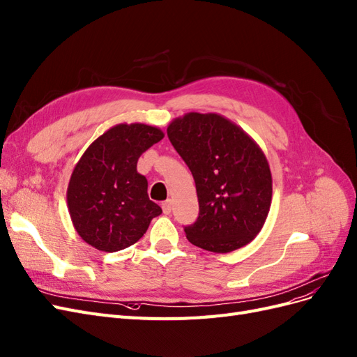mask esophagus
<instances>
[{"label":"esophagus","instance_id":"obj_1","mask_svg":"<svg viewBox=\"0 0 357 357\" xmlns=\"http://www.w3.org/2000/svg\"><path fill=\"white\" fill-rule=\"evenodd\" d=\"M162 209H163L165 215H169L172 212V200L170 199H167L166 202L162 203Z\"/></svg>","mask_w":357,"mask_h":357}]
</instances>
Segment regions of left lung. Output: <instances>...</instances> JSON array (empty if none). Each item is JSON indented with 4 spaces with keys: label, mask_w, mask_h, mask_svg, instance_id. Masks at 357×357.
Instances as JSON below:
<instances>
[{
    "label": "left lung",
    "mask_w": 357,
    "mask_h": 357,
    "mask_svg": "<svg viewBox=\"0 0 357 357\" xmlns=\"http://www.w3.org/2000/svg\"><path fill=\"white\" fill-rule=\"evenodd\" d=\"M167 136L190 167L199 218L185 227L194 246L227 254L246 246L266 222L271 170L259 145L221 114L188 112L167 126Z\"/></svg>",
    "instance_id": "obj_1"
}]
</instances>
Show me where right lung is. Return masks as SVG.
Listing matches in <instances>:
<instances>
[{"label": "right lung", "instance_id": "right-lung-1", "mask_svg": "<svg viewBox=\"0 0 357 357\" xmlns=\"http://www.w3.org/2000/svg\"><path fill=\"white\" fill-rule=\"evenodd\" d=\"M165 133L144 123H120L100 135L78 160L68 183L66 203L74 228L103 252L132 246L162 208L148 197V181L137 158Z\"/></svg>", "mask_w": 357, "mask_h": 357}]
</instances>
